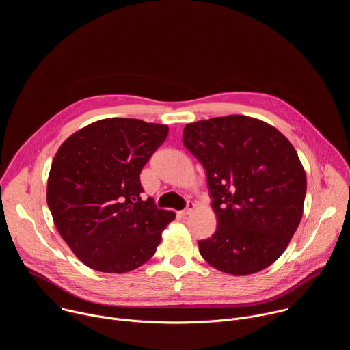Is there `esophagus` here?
<instances>
[{
    "label": "esophagus",
    "mask_w": 350,
    "mask_h": 350,
    "mask_svg": "<svg viewBox=\"0 0 350 350\" xmlns=\"http://www.w3.org/2000/svg\"><path fill=\"white\" fill-rule=\"evenodd\" d=\"M193 209H195V204H193V202H188V204H187V208H185L184 211H181L180 215H181V216H187V215H189Z\"/></svg>",
    "instance_id": "34e87169"
}]
</instances>
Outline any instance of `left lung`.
<instances>
[{
  "label": "left lung",
  "instance_id": "left-lung-1",
  "mask_svg": "<svg viewBox=\"0 0 350 350\" xmlns=\"http://www.w3.org/2000/svg\"><path fill=\"white\" fill-rule=\"evenodd\" d=\"M183 144L206 172L215 234L198 241L215 269L247 275L273 265L304 215L306 173L273 126L230 115L184 127Z\"/></svg>",
  "mask_w": 350,
  "mask_h": 350
}]
</instances>
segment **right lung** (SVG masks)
<instances>
[{
    "label": "right lung",
    "instance_id": "obj_1",
    "mask_svg": "<svg viewBox=\"0 0 350 350\" xmlns=\"http://www.w3.org/2000/svg\"><path fill=\"white\" fill-rule=\"evenodd\" d=\"M167 133L166 124L111 118L83 127L58 149L46 204L58 232L85 266L120 274L157 252L176 215L142 198L139 173Z\"/></svg>",
    "mask_w": 350,
    "mask_h": 350
}]
</instances>
